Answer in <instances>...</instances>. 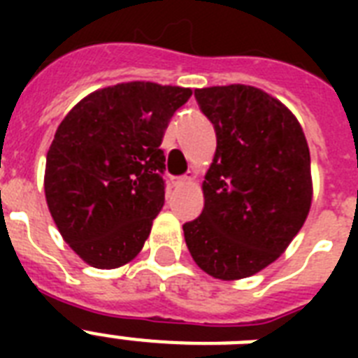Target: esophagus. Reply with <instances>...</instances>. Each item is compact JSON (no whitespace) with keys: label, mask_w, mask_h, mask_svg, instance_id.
Wrapping results in <instances>:
<instances>
[{"label":"esophagus","mask_w":358,"mask_h":358,"mask_svg":"<svg viewBox=\"0 0 358 358\" xmlns=\"http://www.w3.org/2000/svg\"><path fill=\"white\" fill-rule=\"evenodd\" d=\"M193 180H195V174L187 173L185 176H182V178H173V185H174V187H180V185L191 184Z\"/></svg>","instance_id":"1"}]
</instances>
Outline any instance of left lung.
Here are the masks:
<instances>
[{
  "instance_id": "left-lung-1",
  "label": "left lung",
  "mask_w": 358,
  "mask_h": 358,
  "mask_svg": "<svg viewBox=\"0 0 358 358\" xmlns=\"http://www.w3.org/2000/svg\"><path fill=\"white\" fill-rule=\"evenodd\" d=\"M195 96L217 148L202 182L204 210L184 224L185 245L202 271L239 280L277 260L305 224L310 150L295 115L258 87H204Z\"/></svg>"
}]
</instances>
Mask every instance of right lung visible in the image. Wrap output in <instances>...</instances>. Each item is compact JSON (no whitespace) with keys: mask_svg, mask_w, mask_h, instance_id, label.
<instances>
[{"mask_svg":"<svg viewBox=\"0 0 358 358\" xmlns=\"http://www.w3.org/2000/svg\"><path fill=\"white\" fill-rule=\"evenodd\" d=\"M191 94L126 81L87 94L59 124L44 195L63 239L85 264L115 269L141 252L165 202L159 145Z\"/></svg>","mask_w":358,"mask_h":358,"instance_id":"add662e5","label":"right lung"}]
</instances>
